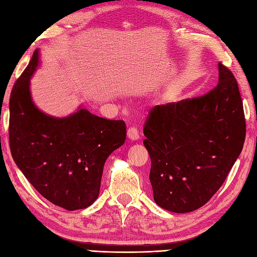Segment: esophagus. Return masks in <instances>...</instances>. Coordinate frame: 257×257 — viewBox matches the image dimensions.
Here are the masks:
<instances>
[{"instance_id":"esophagus-1","label":"esophagus","mask_w":257,"mask_h":257,"mask_svg":"<svg viewBox=\"0 0 257 257\" xmlns=\"http://www.w3.org/2000/svg\"><path fill=\"white\" fill-rule=\"evenodd\" d=\"M127 136H128V138L132 140V141H136V140L139 139V133H138V130L136 129L135 127H130L127 130Z\"/></svg>"}]
</instances>
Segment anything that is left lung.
Here are the masks:
<instances>
[{"label": "left lung", "mask_w": 257, "mask_h": 257, "mask_svg": "<svg viewBox=\"0 0 257 257\" xmlns=\"http://www.w3.org/2000/svg\"><path fill=\"white\" fill-rule=\"evenodd\" d=\"M219 84L204 96L151 109L144 145L156 203L174 213L204 205L242 152L246 123L237 81L219 63Z\"/></svg>", "instance_id": "left-lung-1"}]
</instances>
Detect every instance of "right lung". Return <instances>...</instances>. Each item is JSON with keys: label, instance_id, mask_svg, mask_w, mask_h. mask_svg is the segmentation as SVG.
I'll return each mask as SVG.
<instances>
[{"label": "right lung", "instance_id": "obj_1", "mask_svg": "<svg viewBox=\"0 0 257 257\" xmlns=\"http://www.w3.org/2000/svg\"><path fill=\"white\" fill-rule=\"evenodd\" d=\"M40 65L35 50L10 97V149L25 178L53 204L86 209L99 195L107 158L124 144L123 120H108L79 107L58 118L40 110L31 78Z\"/></svg>", "mask_w": 257, "mask_h": 257}]
</instances>
